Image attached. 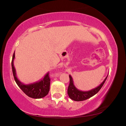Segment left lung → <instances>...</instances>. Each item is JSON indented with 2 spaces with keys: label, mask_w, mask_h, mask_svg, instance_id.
<instances>
[{
  "label": "left lung",
  "mask_w": 126,
  "mask_h": 126,
  "mask_svg": "<svg viewBox=\"0 0 126 126\" xmlns=\"http://www.w3.org/2000/svg\"><path fill=\"white\" fill-rule=\"evenodd\" d=\"M108 75L106 77L104 80L102 82V83L95 88L91 89L90 91H82L79 90L75 87L74 85L73 78L71 75H69V85L68 88V94L69 95V98L72 100L75 101H82L86 100L89 98L92 97L93 95H94L95 94L98 92L99 91L103 86V84L107 79Z\"/></svg>",
  "instance_id": "left-lung-1"
}]
</instances>
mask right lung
<instances>
[{
    "label": "right lung",
    "instance_id": "right-lung-1",
    "mask_svg": "<svg viewBox=\"0 0 126 126\" xmlns=\"http://www.w3.org/2000/svg\"><path fill=\"white\" fill-rule=\"evenodd\" d=\"M15 58V52L13 55L12 61V67L15 81L19 87L22 89L23 92L28 96L35 99H39L43 98L49 91L50 79L49 77V72L47 73L41 80L37 82L25 84L20 82L16 77V70L14 66V60Z\"/></svg>",
    "mask_w": 126,
    "mask_h": 126
}]
</instances>
